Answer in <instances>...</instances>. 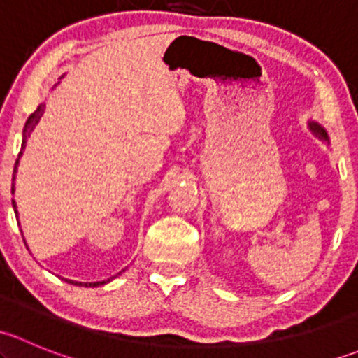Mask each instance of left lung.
<instances>
[{"instance_id":"left-lung-1","label":"left lung","mask_w":358,"mask_h":358,"mask_svg":"<svg viewBox=\"0 0 358 358\" xmlns=\"http://www.w3.org/2000/svg\"><path fill=\"white\" fill-rule=\"evenodd\" d=\"M308 128H310V131H312L315 136H319L320 140H326V142H329V136H327L326 129H324L322 126L317 124V122H313V121H310Z\"/></svg>"}]
</instances>
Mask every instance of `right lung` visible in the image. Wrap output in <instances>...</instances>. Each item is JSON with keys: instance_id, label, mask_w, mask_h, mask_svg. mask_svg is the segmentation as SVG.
Here are the masks:
<instances>
[{"instance_id": "obj_1", "label": "right lung", "mask_w": 358, "mask_h": 358, "mask_svg": "<svg viewBox=\"0 0 358 358\" xmlns=\"http://www.w3.org/2000/svg\"><path fill=\"white\" fill-rule=\"evenodd\" d=\"M43 112H45V103H41V106L38 107V109H36L34 112H32L31 115H29V119H27V122H25V126H24V133H22V149H20V154H19V159H17L15 161V168H13V182H15V173H17V166H19V161H20V156H22V152H24V149H25V143H27V138L29 136H31V131L32 129H34V126L38 124L39 122V119H41V115H43ZM13 187H12V192H13ZM12 204H13V209H15V213H17V204H15V201H12ZM17 216H19V213H17ZM69 284H74V286H83V287H96V286H103V284H107V282H110V279H107V280H102V282H76V280H67Z\"/></svg>"}]
</instances>
